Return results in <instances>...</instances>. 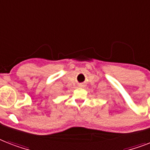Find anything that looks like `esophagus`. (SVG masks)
Masks as SVG:
<instances>
[{
    "label": "esophagus",
    "instance_id": "1",
    "mask_svg": "<svg viewBox=\"0 0 150 150\" xmlns=\"http://www.w3.org/2000/svg\"><path fill=\"white\" fill-rule=\"evenodd\" d=\"M79 86H80V87H84V86H85V85H83V84H80V85H79Z\"/></svg>",
    "mask_w": 150,
    "mask_h": 150
}]
</instances>
